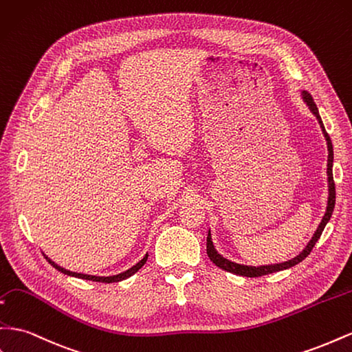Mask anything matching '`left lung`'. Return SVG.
Instances as JSON below:
<instances>
[{"instance_id": "obj_1", "label": "left lung", "mask_w": 352, "mask_h": 352, "mask_svg": "<svg viewBox=\"0 0 352 352\" xmlns=\"http://www.w3.org/2000/svg\"><path fill=\"white\" fill-rule=\"evenodd\" d=\"M303 100L307 102V105L309 107L311 112L317 117L320 126H321V130H322V133H324V138L327 140V149H329V158H327L329 201H327V210H326L324 216H322V221L318 225L317 231H316L314 236H312V239H311V241L308 243V245L296 256V258H293V259L286 261V262H281V263H275V265H262V267H249V265H240V263H235V262H231V261L225 259L222 254H219V253L216 252L214 245H213V241H212V235H210V232H208V235H207V256H208V258H210V261L216 265V267H219L223 271L232 272V274H236V275H243V277H262V275H267V274H272V272L292 268V267H294V265L300 263L311 253V250L314 249L316 243L318 241L322 231H324L327 222L330 221V216H331V213H333L335 201H336V189H335V180H333V170H331V167H333V146H331L330 136L327 135V131L324 129V124H322L321 117H320V113H318V108L316 105L314 99H312V96H311L309 93L303 91Z\"/></svg>"}]
</instances>
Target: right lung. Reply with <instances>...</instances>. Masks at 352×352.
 Returning a JSON list of instances; mask_svg holds the SVG:
<instances>
[{
	"instance_id": "add662e5",
	"label": "right lung",
	"mask_w": 352,
	"mask_h": 352,
	"mask_svg": "<svg viewBox=\"0 0 352 352\" xmlns=\"http://www.w3.org/2000/svg\"><path fill=\"white\" fill-rule=\"evenodd\" d=\"M44 258L49 261V263H52V267H54L56 270L58 271H60V272H63V274H66V275H72V277H78V278H82V280H91V281H99V283H117V281H121V280H126V278H129L130 275H133L135 272H138L142 267H144L145 265V262H146V259H148V254H145V258L142 259L140 262H138L135 267H131L130 270H127V271H124V272H121V274H117V275H111V277H96V275H87V274H80V272H72V271H68V270H65V268H62V267H59L58 263H54L53 261H50L49 258H47V256L44 254Z\"/></svg>"
}]
</instances>
